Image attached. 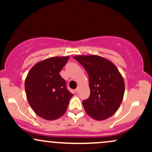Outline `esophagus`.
I'll return each instance as SVG.
<instances>
[{
	"mask_svg": "<svg viewBox=\"0 0 152 152\" xmlns=\"http://www.w3.org/2000/svg\"><path fill=\"white\" fill-rule=\"evenodd\" d=\"M78 91H79V88L78 87H77V88L75 89V91H76V93H78Z\"/></svg>",
	"mask_w": 152,
	"mask_h": 152,
	"instance_id": "obj_1",
	"label": "esophagus"
}]
</instances>
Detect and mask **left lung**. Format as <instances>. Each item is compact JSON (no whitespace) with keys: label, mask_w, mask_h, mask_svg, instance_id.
<instances>
[{"label":"left lung","mask_w":152,"mask_h":152,"mask_svg":"<svg viewBox=\"0 0 152 152\" xmlns=\"http://www.w3.org/2000/svg\"><path fill=\"white\" fill-rule=\"evenodd\" d=\"M74 58L88 75L90 96L83 107L91 117L101 121L117 111L124 94V81L116 67L99 56H76Z\"/></svg>","instance_id":"left-lung-1"}]
</instances>
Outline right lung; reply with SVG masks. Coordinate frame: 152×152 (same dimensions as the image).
<instances>
[{"label": "right lung", "instance_id": "right-lung-1", "mask_svg": "<svg viewBox=\"0 0 152 152\" xmlns=\"http://www.w3.org/2000/svg\"><path fill=\"white\" fill-rule=\"evenodd\" d=\"M69 57H51L35 65L25 81L28 102L40 117L56 119L64 114L72 97L59 74Z\"/></svg>", "mask_w": 152, "mask_h": 152}]
</instances>
